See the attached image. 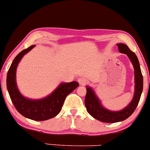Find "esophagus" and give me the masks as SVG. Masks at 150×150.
Here are the masks:
<instances>
[{
    "label": "esophagus",
    "mask_w": 150,
    "mask_h": 150,
    "mask_svg": "<svg viewBox=\"0 0 150 150\" xmlns=\"http://www.w3.org/2000/svg\"><path fill=\"white\" fill-rule=\"evenodd\" d=\"M77 81H78L79 84H80V85H85L87 83V80L84 77H80V78H78L77 79Z\"/></svg>",
    "instance_id": "obj_1"
}]
</instances>
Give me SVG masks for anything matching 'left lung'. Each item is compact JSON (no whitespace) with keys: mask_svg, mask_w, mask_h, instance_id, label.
I'll use <instances>...</instances> for the list:
<instances>
[{"mask_svg":"<svg viewBox=\"0 0 150 150\" xmlns=\"http://www.w3.org/2000/svg\"><path fill=\"white\" fill-rule=\"evenodd\" d=\"M120 53L128 56L134 68L135 74V92L132 101L128 106L120 111H110L103 106L101 101L92 87L87 86V94L85 96V104L87 111L93 118L104 123H116L124 120L134 112L140 101L143 89V77L140 70L138 58L135 53L130 50L124 44H117Z\"/></svg>","mask_w":150,"mask_h":150,"instance_id":"left-lung-1","label":"left lung"}]
</instances>
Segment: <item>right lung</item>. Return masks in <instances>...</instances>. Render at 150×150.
<instances>
[{
	"mask_svg": "<svg viewBox=\"0 0 150 150\" xmlns=\"http://www.w3.org/2000/svg\"><path fill=\"white\" fill-rule=\"evenodd\" d=\"M34 46L32 45L23 50L15 58L8 72L6 84L12 102L18 112L29 119L41 121L57 116L61 111L65 98L78 87L79 84L76 81L61 82L54 91L42 99H32L24 97L17 85V68L23 56Z\"/></svg>",
	"mask_w": 150,
	"mask_h": 150,
	"instance_id": "right-lung-1",
	"label": "right lung"
}]
</instances>
